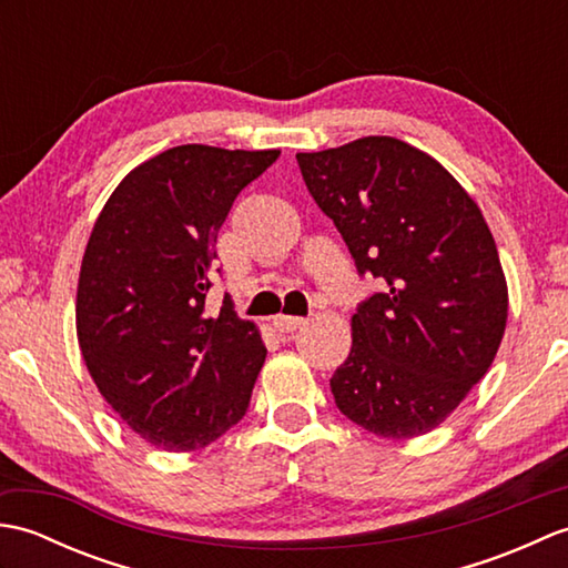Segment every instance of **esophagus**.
Returning a JSON list of instances; mask_svg holds the SVG:
<instances>
[{
  "label": "esophagus",
  "instance_id": "esophagus-1",
  "mask_svg": "<svg viewBox=\"0 0 568 568\" xmlns=\"http://www.w3.org/2000/svg\"><path fill=\"white\" fill-rule=\"evenodd\" d=\"M307 324V320L305 317H287V315H277L275 320H273V327L277 329V332H297V329H303Z\"/></svg>",
  "mask_w": 568,
  "mask_h": 568
}]
</instances>
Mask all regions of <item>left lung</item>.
Returning a JSON list of instances; mask_svg holds the SVG:
<instances>
[{
	"label": "left lung",
	"mask_w": 568,
	"mask_h": 568,
	"mask_svg": "<svg viewBox=\"0 0 568 568\" xmlns=\"http://www.w3.org/2000/svg\"><path fill=\"white\" fill-rule=\"evenodd\" d=\"M297 163L358 273L388 283L352 317L334 403L376 437L427 434L486 376L508 322L484 214L439 161L393 136L297 153Z\"/></svg>",
	"instance_id": "8db88e82"
}]
</instances>
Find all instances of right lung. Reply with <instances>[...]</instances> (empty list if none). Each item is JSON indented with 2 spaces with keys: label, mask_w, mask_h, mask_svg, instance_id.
<instances>
[{
  "label": "right lung",
  "mask_w": 568,
  "mask_h": 568,
  "mask_svg": "<svg viewBox=\"0 0 568 568\" xmlns=\"http://www.w3.org/2000/svg\"><path fill=\"white\" fill-rule=\"evenodd\" d=\"M277 155L168 149L116 185L92 226L80 352L104 400L155 449H204L246 415L265 344L226 300L216 315L204 300L229 210Z\"/></svg>",
  "instance_id": "1"
}]
</instances>
